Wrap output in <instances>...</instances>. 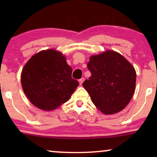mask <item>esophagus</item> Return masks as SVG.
I'll use <instances>...</instances> for the list:
<instances>
[{"instance_id": "esophagus-1", "label": "esophagus", "mask_w": 157, "mask_h": 157, "mask_svg": "<svg viewBox=\"0 0 157 157\" xmlns=\"http://www.w3.org/2000/svg\"><path fill=\"white\" fill-rule=\"evenodd\" d=\"M84 80H85V79L83 78V77H82V78L79 80V82H80V85H82V82H83Z\"/></svg>"}]
</instances>
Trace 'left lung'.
I'll list each match as a JSON object with an SVG mask.
<instances>
[{
	"instance_id": "8db88e82",
	"label": "left lung",
	"mask_w": 157,
	"mask_h": 157,
	"mask_svg": "<svg viewBox=\"0 0 157 157\" xmlns=\"http://www.w3.org/2000/svg\"><path fill=\"white\" fill-rule=\"evenodd\" d=\"M91 73L82 83L95 106L105 114L122 111L132 98L136 86V71L123 56L108 50L90 57Z\"/></svg>"
}]
</instances>
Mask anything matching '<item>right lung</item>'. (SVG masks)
Returning <instances> with one entry per match:
<instances>
[{
	"instance_id": "1",
	"label": "right lung",
	"mask_w": 157,
	"mask_h": 157,
	"mask_svg": "<svg viewBox=\"0 0 157 157\" xmlns=\"http://www.w3.org/2000/svg\"><path fill=\"white\" fill-rule=\"evenodd\" d=\"M71 73L72 69L61 52L45 50L32 56L25 65L21 85L34 105L52 111L67 102L79 86Z\"/></svg>"
}]
</instances>
